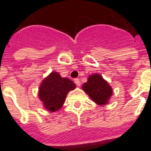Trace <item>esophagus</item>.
I'll use <instances>...</instances> for the list:
<instances>
[{"mask_svg":"<svg viewBox=\"0 0 151 151\" xmlns=\"http://www.w3.org/2000/svg\"><path fill=\"white\" fill-rule=\"evenodd\" d=\"M74 83H75V84L77 86H80V84H81V83H80L79 79H75V80H74Z\"/></svg>","mask_w":151,"mask_h":151,"instance_id":"1","label":"esophagus"}]
</instances>
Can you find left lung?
Segmentation results:
<instances>
[{
    "mask_svg": "<svg viewBox=\"0 0 151 151\" xmlns=\"http://www.w3.org/2000/svg\"><path fill=\"white\" fill-rule=\"evenodd\" d=\"M82 89L95 104L101 106L109 103L113 93L111 86L99 74L88 76V80L83 83Z\"/></svg>",
    "mask_w": 151,
    "mask_h": 151,
    "instance_id": "left-lung-1",
    "label": "left lung"
}]
</instances>
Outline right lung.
Instances as JSON below:
<instances>
[{"label": "right lung", "instance_id": "add662e5", "mask_svg": "<svg viewBox=\"0 0 151 151\" xmlns=\"http://www.w3.org/2000/svg\"><path fill=\"white\" fill-rule=\"evenodd\" d=\"M75 88L73 81L53 71L42 80L38 95L45 109L49 112H56L62 108L68 93Z\"/></svg>", "mask_w": 151, "mask_h": 151}]
</instances>
